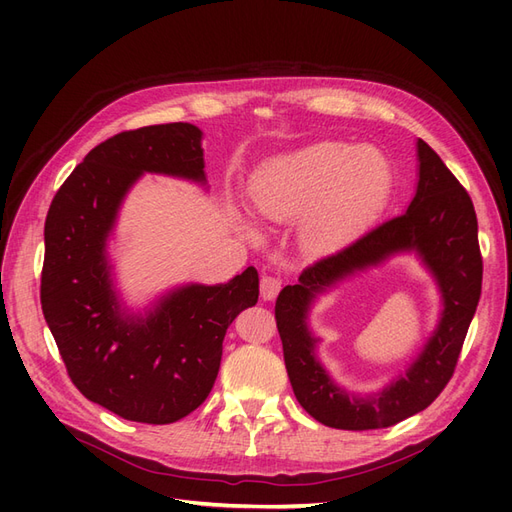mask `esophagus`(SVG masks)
Returning <instances> with one entry per match:
<instances>
[{
    "instance_id": "34e87169",
    "label": "esophagus",
    "mask_w": 512,
    "mask_h": 512,
    "mask_svg": "<svg viewBox=\"0 0 512 512\" xmlns=\"http://www.w3.org/2000/svg\"><path fill=\"white\" fill-rule=\"evenodd\" d=\"M280 288H282L280 277H275V275H262V280H260V297H262V299H265V301H273V299L277 297V292H280Z\"/></svg>"
}]
</instances>
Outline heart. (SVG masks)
Listing matches in <instances>:
<instances>
[{
    "label": "heart",
    "instance_id": "1",
    "mask_svg": "<svg viewBox=\"0 0 512 512\" xmlns=\"http://www.w3.org/2000/svg\"><path fill=\"white\" fill-rule=\"evenodd\" d=\"M391 183L393 164L382 149L320 141L262 166L252 183V200L260 215L284 220L320 199L305 224V239L327 247L374 213Z\"/></svg>",
    "mask_w": 512,
    "mask_h": 512
}]
</instances>
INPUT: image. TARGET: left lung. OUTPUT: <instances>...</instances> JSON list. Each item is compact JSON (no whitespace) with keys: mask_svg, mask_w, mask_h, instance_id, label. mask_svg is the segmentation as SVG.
<instances>
[{"mask_svg":"<svg viewBox=\"0 0 512 512\" xmlns=\"http://www.w3.org/2000/svg\"><path fill=\"white\" fill-rule=\"evenodd\" d=\"M418 181L406 213L367 230L342 250L307 267L275 301L277 331L294 397L318 423L335 429H382L425 410L451 380L483 284L478 222L468 192L425 141H416ZM414 253L441 292V318L406 375L376 394L337 385L315 350L308 312L318 296L352 274Z\"/></svg>","mask_w":512,"mask_h":512,"instance_id":"1","label":"left lung"}]
</instances>
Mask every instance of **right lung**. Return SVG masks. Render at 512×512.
Segmentation results:
<instances>
[{
  "mask_svg": "<svg viewBox=\"0 0 512 512\" xmlns=\"http://www.w3.org/2000/svg\"><path fill=\"white\" fill-rule=\"evenodd\" d=\"M203 130L162 123L91 149L44 222L40 301L74 386L126 421L166 425L213 389L226 329L258 301V271L226 284H183L143 312L121 301L108 256L119 209L145 173L207 188Z\"/></svg>",
  "mask_w": 512,
  "mask_h": 512,
  "instance_id": "obj_1",
  "label": "right lung"
}]
</instances>
